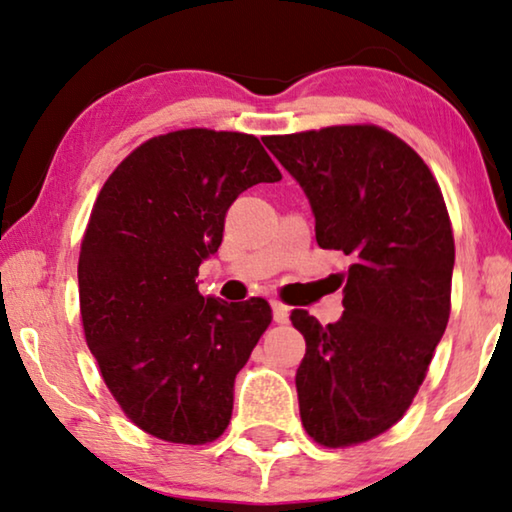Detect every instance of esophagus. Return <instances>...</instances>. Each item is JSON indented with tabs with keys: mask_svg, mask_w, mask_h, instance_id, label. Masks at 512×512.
<instances>
[{
	"mask_svg": "<svg viewBox=\"0 0 512 512\" xmlns=\"http://www.w3.org/2000/svg\"><path fill=\"white\" fill-rule=\"evenodd\" d=\"M271 308H273V319H276L278 324H287L289 322V308H287L285 303L271 301Z\"/></svg>",
	"mask_w": 512,
	"mask_h": 512,
	"instance_id": "esophagus-1",
	"label": "esophagus"
}]
</instances>
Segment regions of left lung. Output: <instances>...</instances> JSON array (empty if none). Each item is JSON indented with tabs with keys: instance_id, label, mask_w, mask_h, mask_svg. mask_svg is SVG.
Wrapping results in <instances>:
<instances>
[{
	"instance_id": "1",
	"label": "left lung",
	"mask_w": 512,
	"mask_h": 512,
	"mask_svg": "<svg viewBox=\"0 0 512 512\" xmlns=\"http://www.w3.org/2000/svg\"><path fill=\"white\" fill-rule=\"evenodd\" d=\"M301 183L319 248L340 250V322L292 310L305 338L296 370L301 423L345 448L393 427L414 402L451 317L455 241L437 179L398 135L372 124L269 135Z\"/></svg>"
}]
</instances>
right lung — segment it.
Here are the masks:
<instances>
[{
    "instance_id": "right-lung-1",
    "label": "right lung",
    "mask_w": 512,
    "mask_h": 512,
    "mask_svg": "<svg viewBox=\"0 0 512 512\" xmlns=\"http://www.w3.org/2000/svg\"><path fill=\"white\" fill-rule=\"evenodd\" d=\"M280 179L255 135L183 128L142 142L103 183L80 246L82 329L112 398L151 437L200 446L230 425L271 305L204 299L195 278L236 197Z\"/></svg>"
}]
</instances>
